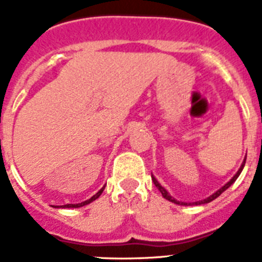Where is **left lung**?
I'll use <instances>...</instances> for the list:
<instances>
[{
    "label": "left lung",
    "instance_id": "8db88e82",
    "mask_svg": "<svg viewBox=\"0 0 262 262\" xmlns=\"http://www.w3.org/2000/svg\"><path fill=\"white\" fill-rule=\"evenodd\" d=\"M244 165H245V159H244V161H243V164H242V165H240L239 170H237V172H236V174L233 176V177L231 178L230 181L227 182V184L224 185V186H222L221 189H219V190H216V191H215L214 194H211V195H210V196H207V198H206V200H202V201H196V202H193V203L181 202V201H177V200H176V198H173V196L170 195V194H169L168 191H166V189H165V187H164V186H161V185H160V182L157 181L156 178H155V176H154V174H152V181H154L155 186H156L157 189H159V190H160V193L163 194V196H164V198H165V200H168L169 202H173V203H176V205H181V206H191V205H205V203H209V202H211V201H214L215 198H217V196L221 195V194L223 193V191H226L227 189H228V187H230L231 185H232L233 182H235L236 180H237V177H239V176H240V173H242V170H243V168H244Z\"/></svg>",
    "mask_w": 262,
    "mask_h": 262
}]
</instances>
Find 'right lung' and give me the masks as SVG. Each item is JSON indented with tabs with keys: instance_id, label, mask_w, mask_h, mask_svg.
<instances>
[{
	"instance_id": "obj_1",
	"label": "right lung",
	"mask_w": 262,
	"mask_h": 262,
	"mask_svg": "<svg viewBox=\"0 0 262 262\" xmlns=\"http://www.w3.org/2000/svg\"><path fill=\"white\" fill-rule=\"evenodd\" d=\"M103 190H105V186L101 187V189L98 190V193L94 194V195L92 196V198H89L88 201H84V202H81V203H75V205H73V203H68V205H64V206H56V209L57 207H62V209H71V207L72 209H78V207H82V206H85V205H89V203H92L93 201H96L97 198H98V196L102 194Z\"/></svg>"
}]
</instances>
